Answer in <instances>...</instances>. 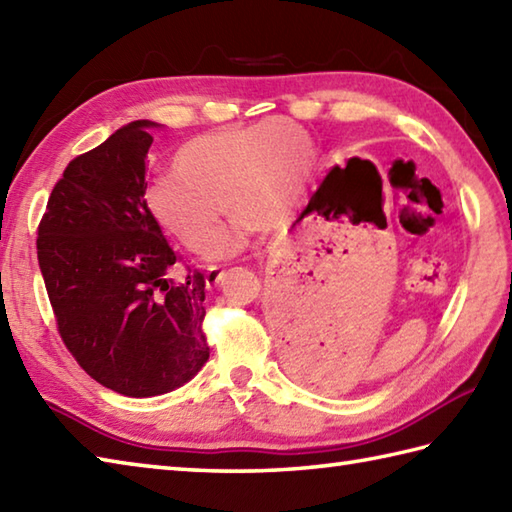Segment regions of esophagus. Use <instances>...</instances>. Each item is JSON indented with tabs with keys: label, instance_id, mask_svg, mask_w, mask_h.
<instances>
[{
	"label": "esophagus",
	"instance_id": "1",
	"mask_svg": "<svg viewBox=\"0 0 512 512\" xmlns=\"http://www.w3.org/2000/svg\"><path fill=\"white\" fill-rule=\"evenodd\" d=\"M224 270L222 268H208L206 270V286L208 288H215L224 282Z\"/></svg>",
	"mask_w": 512,
	"mask_h": 512
}]
</instances>
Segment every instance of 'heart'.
Returning a JSON list of instances; mask_svg holds the SVG:
<instances>
[{"label":"heart","mask_w":512,"mask_h":512,"mask_svg":"<svg viewBox=\"0 0 512 512\" xmlns=\"http://www.w3.org/2000/svg\"><path fill=\"white\" fill-rule=\"evenodd\" d=\"M310 164L313 144L288 119L219 128L179 146L175 173L148 184L146 204L188 250H204L222 224L228 199L230 210L244 217L210 246V255H233L259 226L257 219L288 208Z\"/></svg>","instance_id":"b5f03b06"}]
</instances>
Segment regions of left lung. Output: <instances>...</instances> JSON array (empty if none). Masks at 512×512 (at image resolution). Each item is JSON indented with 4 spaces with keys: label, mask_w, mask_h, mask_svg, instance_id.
I'll list each match as a JSON object with an SVG mask.
<instances>
[{
    "label": "left lung",
    "mask_w": 512,
    "mask_h": 512,
    "mask_svg": "<svg viewBox=\"0 0 512 512\" xmlns=\"http://www.w3.org/2000/svg\"><path fill=\"white\" fill-rule=\"evenodd\" d=\"M319 204V193H315V197L310 199L308 202V206H306V210H310V208H315ZM288 359H290V366H295V368H302L304 364H306V355H304V348L299 346V342H293V346H290V350H288Z\"/></svg>",
    "instance_id": "obj_1"
}]
</instances>
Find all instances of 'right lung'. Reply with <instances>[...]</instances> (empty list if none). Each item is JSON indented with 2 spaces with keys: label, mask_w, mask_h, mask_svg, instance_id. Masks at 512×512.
<instances>
[{
  "label": "right lung",
  "mask_w": 512,
  "mask_h": 512,
  "mask_svg": "<svg viewBox=\"0 0 512 512\" xmlns=\"http://www.w3.org/2000/svg\"><path fill=\"white\" fill-rule=\"evenodd\" d=\"M155 126L137 119L77 155L48 197L37 259L75 362L126 397L164 395L208 362L206 279L182 262L146 204Z\"/></svg>",
  "instance_id": "add662e5"
}]
</instances>
